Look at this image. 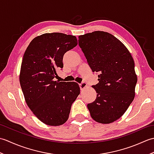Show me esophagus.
<instances>
[{
	"mask_svg": "<svg viewBox=\"0 0 154 154\" xmlns=\"http://www.w3.org/2000/svg\"><path fill=\"white\" fill-rule=\"evenodd\" d=\"M87 83H85V82H83V83H82L79 84V87H80V89H81V90H84V89H85V88L87 87Z\"/></svg>",
	"mask_w": 154,
	"mask_h": 154,
	"instance_id": "34e87169",
	"label": "esophagus"
}]
</instances>
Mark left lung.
Masks as SVG:
<instances>
[{
  "label": "left lung",
  "mask_w": 154,
  "mask_h": 154,
  "mask_svg": "<svg viewBox=\"0 0 154 154\" xmlns=\"http://www.w3.org/2000/svg\"><path fill=\"white\" fill-rule=\"evenodd\" d=\"M79 45L93 72H99L97 93L87 104L96 122L109 124L122 116L135 97L137 75L130 51L108 32L95 31L79 36Z\"/></svg>",
  "instance_id": "obj_1"
}]
</instances>
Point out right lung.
Listing matches in <instances>:
<instances>
[{"instance_id": "obj_1", "label": "right lung", "mask_w": 154, "mask_h": 154, "mask_svg": "<svg viewBox=\"0 0 154 154\" xmlns=\"http://www.w3.org/2000/svg\"><path fill=\"white\" fill-rule=\"evenodd\" d=\"M77 45L75 35L46 33L34 38L23 56L20 83L26 103L47 125L60 126L66 122L80 93L77 83L54 80L57 69L63 67L64 54Z\"/></svg>"}]
</instances>
